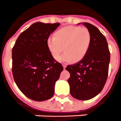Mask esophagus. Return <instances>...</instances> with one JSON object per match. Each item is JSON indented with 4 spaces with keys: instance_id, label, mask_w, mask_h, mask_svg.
<instances>
[{
    "instance_id": "1",
    "label": "esophagus",
    "mask_w": 121,
    "mask_h": 121,
    "mask_svg": "<svg viewBox=\"0 0 121 121\" xmlns=\"http://www.w3.org/2000/svg\"><path fill=\"white\" fill-rule=\"evenodd\" d=\"M62 66H63V68H64V69H65V68H66V65H62Z\"/></svg>"
}]
</instances>
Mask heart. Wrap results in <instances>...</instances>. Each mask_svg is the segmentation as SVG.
<instances>
[{
    "instance_id": "heart-1",
    "label": "heart",
    "mask_w": 121,
    "mask_h": 121,
    "mask_svg": "<svg viewBox=\"0 0 121 121\" xmlns=\"http://www.w3.org/2000/svg\"><path fill=\"white\" fill-rule=\"evenodd\" d=\"M91 36L89 30L78 26H67L57 30L54 36L47 41L49 50L56 59L65 49L66 52L58 58L60 62L80 60L89 49Z\"/></svg>"
}]
</instances>
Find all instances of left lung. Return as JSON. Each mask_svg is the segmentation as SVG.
Segmentation results:
<instances>
[{"mask_svg": "<svg viewBox=\"0 0 121 121\" xmlns=\"http://www.w3.org/2000/svg\"><path fill=\"white\" fill-rule=\"evenodd\" d=\"M80 24V23H79ZM91 36L89 49L80 61L68 65L70 92L78 100H88L103 89L108 78L110 53L105 36L94 25L83 23Z\"/></svg>", "mask_w": 121, "mask_h": 121, "instance_id": "8db88e82", "label": "left lung"}]
</instances>
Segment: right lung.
Wrapping results in <instances>:
<instances>
[{
    "label": "right lung",
    "mask_w": 121,
    "mask_h": 121,
    "mask_svg": "<svg viewBox=\"0 0 121 121\" xmlns=\"http://www.w3.org/2000/svg\"><path fill=\"white\" fill-rule=\"evenodd\" d=\"M60 25L36 22L19 36L12 49V73L18 88L31 100L50 99L63 67L47 45L49 35Z\"/></svg>",
    "instance_id": "1"
}]
</instances>
